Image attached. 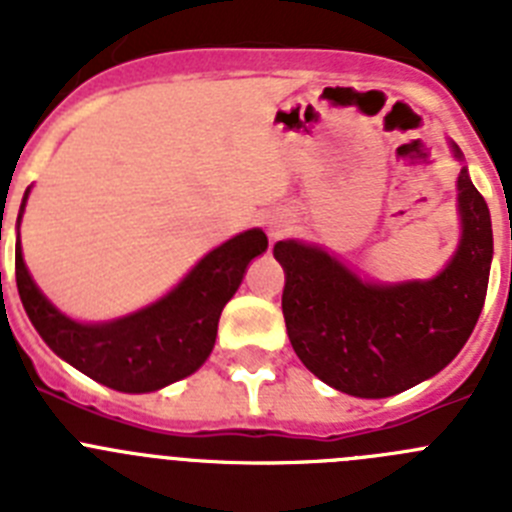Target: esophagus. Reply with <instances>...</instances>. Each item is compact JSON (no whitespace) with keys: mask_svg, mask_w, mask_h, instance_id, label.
<instances>
[{"mask_svg":"<svg viewBox=\"0 0 512 512\" xmlns=\"http://www.w3.org/2000/svg\"><path fill=\"white\" fill-rule=\"evenodd\" d=\"M266 230H269L271 241H277V238H284V235L292 230V217L287 212H271L266 217Z\"/></svg>","mask_w":512,"mask_h":512,"instance_id":"obj_1","label":"esophagus"}]
</instances>
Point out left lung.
<instances>
[{"label":"left lung","mask_w":512,"mask_h":512,"mask_svg":"<svg viewBox=\"0 0 512 512\" xmlns=\"http://www.w3.org/2000/svg\"><path fill=\"white\" fill-rule=\"evenodd\" d=\"M461 235L431 279L369 282L315 243L279 241L282 312L302 364L333 390L366 400L392 397L436 377L472 336L485 305L492 220L454 140Z\"/></svg>","instance_id":"8db88e82"}]
</instances>
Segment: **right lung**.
Instances as JSON below:
<instances>
[{
	"mask_svg": "<svg viewBox=\"0 0 512 512\" xmlns=\"http://www.w3.org/2000/svg\"><path fill=\"white\" fill-rule=\"evenodd\" d=\"M27 194L30 189L22 197L17 230ZM266 248L264 230H243L212 248L161 300L107 323H81L40 292L22 259L17 233V292L27 318L53 354L110 390L143 395L179 382L205 364L215 346L220 312L241 287L248 264Z\"/></svg>",
	"mask_w": 512,
	"mask_h": 512,
	"instance_id": "1",
	"label": "right lung"
}]
</instances>
